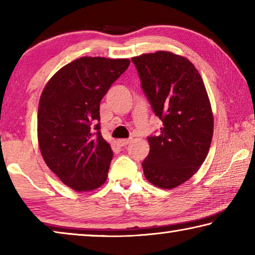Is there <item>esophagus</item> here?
<instances>
[{
  "label": "esophagus",
  "mask_w": 255,
  "mask_h": 255,
  "mask_svg": "<svg viewBox=\"0 0 255 255\" xmlns=\"http://www.w3.org/2000/svg\"><path fill=\"white\" fill-rule=\"evenodd\" d=\"M130 139H118L117 140V145L120 146V147H124V146H127L128 144H130Z\"/></svg>",
  "instance_id": "1"
}]
</instances>
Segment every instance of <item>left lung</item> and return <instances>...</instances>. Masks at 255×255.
I'll use <instances>...</instances> for the list:
<instances>
[{
  "instance_id": "obj_1",
  "label": "left lung",
  "mask_w": 255,
  "mask_h": 255,
  "mask_svg": "<svg viewBox=\"0 0 255 255\" xmlns=\"http://www.w3.org/2000/svg\"><path fill=\"white\" fill-rule=\"evenodd\" d=\"M159 133L147 137L149 153L141 163L145 178L173 189L199 170L210 147L214 118L204 81L193 64L170 51L131 58Z\"/></svg>"
}]
</instances>
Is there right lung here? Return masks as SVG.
<instances>
[{"instance_id": "add662e5", "label": "right lung", "mask_w": 255, "mask_h": 255, "mask_svg": "<svg viewBox=\"0 0 255 255\" xmlns=\"http://www.w3.org/2000/svg\"><path fill=\"white\" fill-rule=\"evenodd\" d=\"M129 59L81 57L46 84L38 108V143L47 166L75 191L106 182L112 149L100 131V102Z\"/></svg>"}]
</instances>
